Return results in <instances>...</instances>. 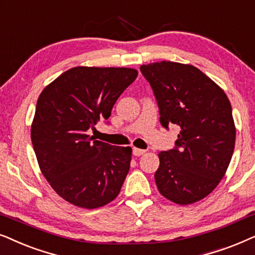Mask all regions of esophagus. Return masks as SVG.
<instances>
[{
    "instance_id": "obj_1",
    "label": "esophagus",
    "mask_w": 255,
    "mask_h": 255,
    "mask_svg": "<svg viewBox=\"0 0 255 255\" xmlns=\"http://www.w3.org/2000/svg\"><path fill=\"white\" fill-rule=\"evenodd\" d=\"M145 152V150H143V149H138V148H133V155L134 156H141L143 155Z\"/></svg>"
}]
</instances>
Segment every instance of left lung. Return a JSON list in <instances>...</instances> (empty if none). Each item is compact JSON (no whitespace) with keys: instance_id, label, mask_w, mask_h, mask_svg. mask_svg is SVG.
<instances>
[{"instance_id":"left-lung-1","label":"left lung","mask_w":255,"mask_h":255,"mask_svg":"<svg viewBox=\"0 0 255 255\" xmlns=\"http://www.w3.org/2000/svg\"><path fill=\"white\" fill-rule=\"evenodd\" d=\"M140 71L152 88L161 125L179 127L175 147L158 154V191L179 205L201 201L219 184L232 158L236 127L229 98L192 65L164 60Z\"/></svg>"}]
</instances>
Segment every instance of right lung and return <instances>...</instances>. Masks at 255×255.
Segmentation results:
<instances>
[{
    "label": "right lung",
    "mask_w": 255,
    "mask_h": 255,
    "mask_svg": "<svg viewBox=\"0 0 255 255\" xmlns=\"http://www.w3.org/2000/svg\"><path fill=\"white\" fill-rule=\"evenodd\" d=\"M127 67H73L37 100L31 141L44 177L62 198L97 209L117 198L130 168L131 148L94 140L97 122L136 79Z\"/></svg>",
    "instance_id": "add662e5"
}]
</instances>
